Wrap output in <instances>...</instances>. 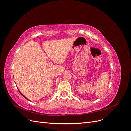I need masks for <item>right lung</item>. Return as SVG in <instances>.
I'll return each mask as SVG.
<instances>
[{
    "mask_svg": "<svg viewBox=\"0 0 131 131\" xmlns=\"http://www.w3.org/2000/svg\"><path fill=\"white\" fill-rule=\"evenodd\" d=\"M18 91H19V90H18ZM19 93H21V94H22V96H23V97H25V98H26V99H27V100H28V99H27V98H26V97H25V96H23V94H22V93H21V92H20V91H19Z\"/></svg>",
    "mask_w": 131,
    "mask_h": 131,
    "instance_id": "add662e5",
    "label": "right lung"
}]
</instances>
